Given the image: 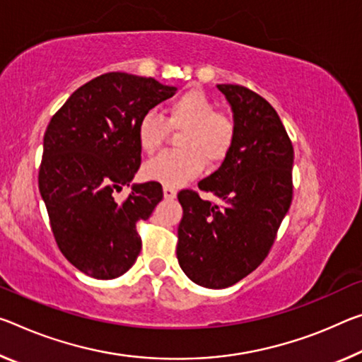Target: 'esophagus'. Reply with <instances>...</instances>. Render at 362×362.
Instances as JSON below:
<instances>
[{
    "mask_svg": "<svg viewBox=\"0 0 362 362\" xmlns=\"http://www.w3.org/2000/svg\"><path fill=\"white\" fill-rule=\"evenodd\" d=\"M163 192H164V198H168V199H174V198L177 197V190H175L174 187H168V185H164Z\"/></svg>",
    "mask_w": 362,
    "mask_h": 362,
    "instance_id": "obj_1",
    "label": "esophagus"
}]
</instances>
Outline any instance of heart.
Wrapping results in <instances>:
<instances>
[{"mask_svg": "<svg viewBox=\"0 0 362 362\" xmlns=\"http://www.w3.org/2000/svg\"><path fill=\"white\" fill-rule=\"evenodd\" d=\"M183 129L179 148L182 151L163 153L143 168L148 180L168 187L182 185L203 172L204 160L209 165L221 164L230 154L237 140V125L228 114L216 111V105L204 91L188 90L165 107L164 119L146 111L136 124V140L148 154L156 153L169 130Z\"/></svg>", "mask_w": 362, "mask_h": 362, "instance_id": "obj_1", "label": "heart"}]
</instances>
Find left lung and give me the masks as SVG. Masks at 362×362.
Masks as SVG:
<instances>
[{"instance_id": "1", "label": "left lung", "mask_w": 362, "mask_h": 362, "mask_svg": "<svg viewBox=\"0 0 362 362\" xmlns=\"http://www.w3.org/2000/svg\"><path fill=\"white\" fill-rule=\"evenodd\" d=\"M233 111L237 140L214 174L198 183L222 204L198 192L177 198V259L194 284L227 288L266 259L293 198V145L269 103L242 85H217Z\"/></svg>"}]
</instances>
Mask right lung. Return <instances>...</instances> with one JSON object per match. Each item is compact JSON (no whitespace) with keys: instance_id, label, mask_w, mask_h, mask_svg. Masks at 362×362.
<instances>
[{"instance_id":"add662e5","label":"right lung","mask_w":362,"mask_h":362,"mask_svg":"<svg viewBox=\"0 0 362 362\" xmlns=\"http://www.w3.org/2000/svg\"><path fill=\"white\" fill-rule=\"evenodd\" d=\"M151 77L107 72L69 96L51 117L43 139L38 188L51 232L66 259L90 277L116 279L141 250L136 222L163 199V187H132L141 164L139 119L175 93Z\"/></svg>"}]
</instances>
